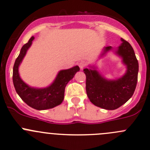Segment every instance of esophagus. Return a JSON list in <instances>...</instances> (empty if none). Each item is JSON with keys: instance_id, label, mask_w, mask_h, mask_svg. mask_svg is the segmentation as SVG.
Returning a JSON list of instances; mask_svg holds the SVG:
<instances>
[{"instance_id": "esophagus-1", "label": "esophagus", "mask_w": 150, "mask_h": 150, "mask_svg": "<svg viewBox=\"0 0 150 150\" xmlns=\"http://www.w3.org/2000/svg\"><path fill=\"white\" fill-rule=\"evenodd\" d=\"M78 65H79V67L80 69H83L84 67H86V62H84V61H81V62L79 63Z\"/></svg>"}]
</instances>
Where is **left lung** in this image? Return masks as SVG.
I'll list each match as a JSON object with an SVG mask.
<instances>
[{"label": "left lung", "instance_id": "left-lung-1", "mask_svg": "<svg viewBox=\"0 0 150 150\" xmlns=\"http://www.w3.org/2000/svg\"><path fill=\"white\" fill-rule=\"evenodd\" d=\"M122 44L116 51L127 66V72L117 80H107L95 69H83L86 74V90L90 101L96 107L108 110L117 109L132 96L137 83L139 64L129 43L122 38ZM112 46L104 48L105 54ZM102 54V55H103Z\"/></svg>", "mask_w": 150, "mask_h": 150}]
</instances>
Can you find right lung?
<instances>
[{"mask_svg": "<svg viewBox=\"0 0 150 150\" xmlns=\"http://www.w3.org/2000/svg\"><path fill=\"white\" fill-rule=\"evenodd\" d=\"M34 37L32 36L28 43L24 44L16 60L13 70V82L17 94L25 104L37 110L51 109L62 103L65 87L73 79L75 74L80 70L78 66L59 72L55 81L49 87L44 88H31L22 81L18 74V67L31 45Z\"/></svg>", "mask_w": 150, "mask_h": 150, "instance_id": "1", "label": "right lung"}]
</instances>
